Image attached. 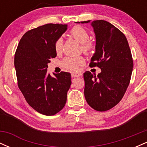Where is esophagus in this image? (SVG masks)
I'll return each instance as SVG.
<instances>
[{
  "label": "esophagus",
  "mask_w": 147,
  "mask_h": 147,
  "mask_svg": "<svg viewBox=\"0 0 147 147\" xmlns=\"http://www.w3.org/2000/svg\"><path fill=\"white\" fill-rule=\"evenodd\" d=\"M82 75V74L81 73H75V72H72L71 74V76L72 78H75V77H79V76Z\"/></svg>",
  "instance_id": "34e87169"
}]
</instances>
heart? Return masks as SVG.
Wrapping results in <instances>:
<instances>
[{"instance_id":"heart-1","label":"heart","mask_w":147,"mask_h":147,"mask_svg":"<svg viewBox=\"0 0 147 147\" xmlns=\"http://www.w3.org/2000/svg\"><path fill=\"white\" fill-rule=\"evenodd\" d=\"M70 35L81 43V50L86 55L92 54L95 48V42L89 39V33L85 28L79 25H75L70 30ZM63 40L59 37L55 42V49L57 54H61L63 50ZM61 66L65 70L71 72H77L79 68L85 64V59L82 56L64 58L61 61Z\"/></svg>"}]
</instances>
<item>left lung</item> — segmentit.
<instances>
[{"label":"left lung","mask_w":147,"mask_h":147,"mask_svg":"<svg viewBox=\"0 0 147 147\" xmlns=\"http://www.w3.org/2000/svg\"><path fill=\"white\" fill-rule=\"evenodd\" d=\"M91 25L95 33L96 46L90 66H97L102 72L97 77L89 71L84 74V95L91 108L106 111L117 105L125 94L133 61L127 39L120 30L103 20L93 21Z\"/></svg>","instance_id":"8db88e82"}]
</instances>
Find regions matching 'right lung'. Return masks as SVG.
<instances>
[{"label":"right lung","mask_w":147,"mask_h":147,"mask_svg":"<svg viewBox=\"0 0 147 147\" xmlns=\"http://www.w3.org/2000/svg\"><path fill=\"white\" fill-rule=\"evenodd\" d=\"M67 30V25L48 23L28 30L22 36L14 55L18 86L28 104L39 113L54 115L61 110L71 85L66 72L47 73L55 58V42Z\"/></svg>","instance_id":"right-lung-1"}]
</instances>
